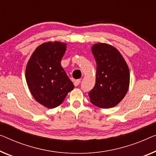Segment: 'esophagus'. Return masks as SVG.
<instances>
[{
	"label": "esophagus",
	"mask_w": 156,
	"mask_h": 156,
	"mask_svg": "<svg viewBox=\"0 0 156 156\" xmlns=\"http://www.w3.org/2000/svg\"><path fill=\"white\" fill-rule=\"evenodd\" d=\"M80 80H76L74 81L73 84L75 86H78L79 84H80Z\"/></svg>",
	"instance_id": "1"
}]
</instances>
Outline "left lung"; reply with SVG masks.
Segmentation results:
<instances>
[{
  "mask_svg": "<svg viewBox=\"0 0 156 156\" xmlns=\"http://www.w3.org/2000/svg\"><path fill=\"white\" fill-rule=\"evenodd\" d=\"M92 52L97 62V74L94 87L88 93L90 101L99 108L113 107L128 90V66L119 51L108 44H95Z\"/></svg>",
  "mask_w": 156,
  "mask_h": 156,
  "instance_id": "8db88e82",
  "label": "left lung"
}]
</instances>
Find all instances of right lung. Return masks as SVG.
<instances>
[{"label":"right lung","mask_w":156,"mask_h":156,"mask_svg":"<svg viewBox=\"0 0 156 156\" xmlns=\"http://www.w3.org/2000/svg\"><path fill=\"white\" fill-rule=\"evenodd\" d=\"M66 50L60 42L43 43L36 49L26 68V80L36 100L49 108L59 106L74 88L61 60Z\"/></svg>","instance_id":"1"}]
</instances>
